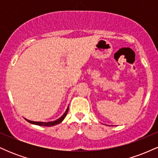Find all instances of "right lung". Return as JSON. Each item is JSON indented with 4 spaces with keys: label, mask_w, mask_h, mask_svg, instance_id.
Masks as SVG:
<instances>
[{
    "label": "right lung",
    "mask_w": 158,
    "mask_h": 158,
    "mask_svg": "<svg viewBox=\"0 0 158 158\" xmlns=\"http://www.w3.org/2000/svg\"><path fill=\"white\" fill-rule=\"evenodd\" d=\"M68 110H69V107H68V108H67L66 111L64 112V114H63L62 116L60 117V118H59L58 119H56L55 121H52V122H34V121H30L29 120V119H25L27 122L32 123V124H35V125H38V126H55V125H57V124H59V123H61L63 121V119L65 118V117L67 116V114H68Z\"/></svg>",
    "instance_id": "right-lung-1"
}]
</instances>
